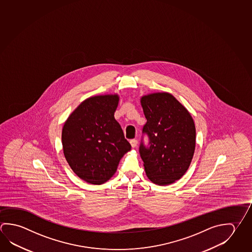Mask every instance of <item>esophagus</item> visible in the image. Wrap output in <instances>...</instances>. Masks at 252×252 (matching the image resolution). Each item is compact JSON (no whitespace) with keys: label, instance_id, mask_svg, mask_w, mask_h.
Here are the masks:
<instances>
[{"label":"esophagus","instance_id":"esophagus-1","mask_svg":"<svg viewBox=\"0 0 252 252\" xmlns=\"http://www.w3.org/2000/svg\"><path fill=\"white\" fill-rule=\"evenodd\" d=\"M130 143H131V146H132V148H135L138 142H137V140H135V139H132V140L130 141Z\"/></svg>","mask_w":252,"mask_h":252}]
</instances>
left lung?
Here are the masks:
<instances>
[{"label":"left lung","instance_id":"1","mask_svg":"<svg viewBox=\"0 0 252 252\" xmlns=\"http://www.w3.org/2000/svg\"><path fill=\"white\" fill-rule=\"evenodd\" d=\"M141 104L147 120L142 132L150 138V147L140 146L146 175L157 185H170L185 174L193 158L194 120L172 94H146Z\"/></svg>","mask_w":252,"mask_h":252}]
</instances>
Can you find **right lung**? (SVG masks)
<instances>
[{"mask_svg": "<svg viewBox=\"0 0 252 252\" xmlns=\"http://www.w3.org/2000/svg\"><path fill=\"white\" fill-rule=\"evenodd\" d=\"M119 101L117 94L88 98L63 124V155L71 170L86 182L100 185L109 181L131 150L114 118Z\"/></svg>", "mask_w": 252, "mask_h": 252, "instance_id": "add662e5", "label": "right lung"}]
</instances>
